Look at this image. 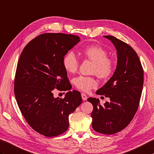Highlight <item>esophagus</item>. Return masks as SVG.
I'll use <instances>...</instances> for the list:
<instances>
[{"mask_svg":"<svg viewBox=\"0 0 154 154\" xmlns=\"http://www.w3.org/2000/svg\"><path fill=\"white\" fill-rule=\"evenodd\" d=\"M81 97L83 100H87V96L86 95L85 93H81Z\"/></svg>","mask_w":154,"mask_h":154,"instance_id":"esophagus-1","label":"esophagus"}]
</instances>
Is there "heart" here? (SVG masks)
<instances>
[{"label":"heart","mask_w":154,"mask_h":154,"mask_svg":"<svg viewBox=\"0 0 154 154\" xmlns=\"http://www.w3.org/2000/svg\"><path fill=\"white\" fill-rule=\"evenodd\" d=\"M83 55L94 62L92 73L98 77L107 79L112 75L114 71V63L112 59L108 58V52L100 46L92 45L85 48ZM62 64L68 73H75L79 67V60L75 54L69 51L66 54L62 60ZM73 83L79 90L88 92L97 87L98 81L94 77L79 75L74 79Z\"/></svg>","instance_id":"b5f03b06"}]
</instances>
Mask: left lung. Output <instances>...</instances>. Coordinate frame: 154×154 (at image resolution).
<instances>
[{
    "mask_svg": "<svg viewBox=\"0 0 154 154\" xmlns=\"http://www.w3.org/2000/svg\"><path fill=\"white\" fill-rule=\"evenodd\" d=\"M117 50V64L113 76L96 91L110 101L102 106L96 98H88L93 106L92 126L99 133L113 134L127 127L137 112L144 83V71L137 52L131 46L110 35L103 36Z\"/></svg>",
    "mask_w": 154,
    "mask_h": 154,
    "instance_id": "left-lung-1",
    "label": "left lung"
}]
</instances>
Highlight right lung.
Returning a JSON list of instances; mask_svg holds the SVG:
<instances>
[{
  "label": "right lung",
  "mask_w": 154,
  "mask_h": 154,
  "mask_svg": "<svg viewBox=\"0 0 154 154\" xmlns=\"http://www.w3.org/2000/svg\"><path fill=\"white\" fill-rule=\"evenodd\" d=\"M80 41L74 35L43 33L25 46L17 65L14 94L19 108L33 130L46 137H56L69 127V115L82 103L81 93L71 85L62 60ZM69 90L64 99L53 91Z\"/></svg>",
  "instance_id": "obj_1"
}]
</instances>
